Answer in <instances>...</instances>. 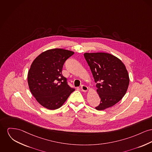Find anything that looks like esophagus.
Instances as JSON below:
<instances>
[{"mask_svg":"<svg viewBox=\"0 0 152 152\" xmlns=\"http://www.w3.org/2000/svg\"><path fill=\"white\" fill-rule=\"evenodd\" d=\"M81 89L82 91H84V92H86L88 91V88L86 85H82L81 86Z\"/></svg>","mask_w":152,"mask_h":152,"instance_id":"1","label":"esophagus"}]
</instances>
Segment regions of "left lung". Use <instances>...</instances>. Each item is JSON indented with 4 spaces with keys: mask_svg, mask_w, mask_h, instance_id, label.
<instances>
[{
    "mask_svg": "<svg viewBox=\"0 0 152 152\" xmlns=\"http://www.w3.org/2000/svg\"><path fill=\"white\" fill-rule=\"evenodd\" d=\"M90 67L97 92L101 99L95 108L104 110L118 103L127 91L130 79L125 65L119 58L105 52L85 53Z\"/></svg>",
    "mask_w": 152,
    "mask_h": 152,
    "instance_id": "obj_1",
    "label": "left lung"
}]
</instances>
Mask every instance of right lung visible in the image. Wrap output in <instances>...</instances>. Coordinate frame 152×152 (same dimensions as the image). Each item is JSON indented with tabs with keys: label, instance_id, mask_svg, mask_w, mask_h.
Masks as SVG:
<instances>
[{
	"label": "right lung",
	"instance_id": "obj_1",
	"mask_svg": "<svg viewBox=\"0 0 152 152\" xmlns=\"http://www.w3.org/2000/svg\"><path fill=\"white\" fill-rule=\"evenodd\" d=\"M74 53L61 48L51 49L42 52L32 62L28 74V85L42 107L51 110L58 109L75 91L61 74L65 61Z\"/></svg>",
	"mask_w": 152,
	"mask_h": 152
}]
</instances>
